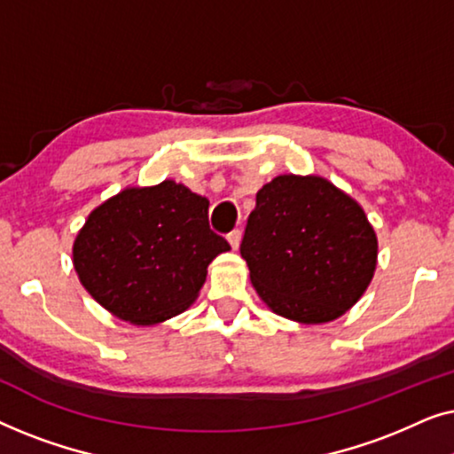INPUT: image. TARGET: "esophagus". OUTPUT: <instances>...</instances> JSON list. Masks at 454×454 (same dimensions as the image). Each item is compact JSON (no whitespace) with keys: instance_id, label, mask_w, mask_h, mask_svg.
<instances>
[{"instance_id":"esophagus-1","label":"esophagus","mask_w":454,"mask_h":454,"mask_svg":"<svg viewBox=\"0 0 454 454\" xmlns=\"http://www.w3.org/2000/svg\"><path fill=\"white\" fill-rule=\"evenodd\" d=\"M227 241H229V246L233 247V250H238L239 244H241V231H239V229H233V231L227 235Z\"/></svg>"}]
</instances>
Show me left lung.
<instances>
[{
	"label": "left lung",
	"mask_w": 454,
	"mask_h": 454,
	"mask_svg": "<svg viewBox=\"0 0 454 454\" xmlns=\"http://www.w3.org/2000/svg\"><path fill=\"white\" fill-rule=\"evenodd\" d=\"M239 252L272 312L325 325L368 289L378 238L364 208L333 182L289 173L258 190Z\"/></svg>",
	"instance_id": "obj_1"
}]
</instances>
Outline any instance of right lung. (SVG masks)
<instances>
[{
	"label": "right lung",
	"instance_id": "obj_1",
	"mask_svg": "<svg viewBox=\"0 0 454 454\" xmlns=\"http://www.w3.org/2000/svg\"><path fill=\"white\" fill-rule=\"evenodd\" d=\"M208 200L184 184L132 185L92 210L72 262L92 300L136 326H153L196 301L207 269L231 250L208 227Z\"/></svg>",
	"mask_w": 454,
	"mask_h": 454
}]
</instances>
